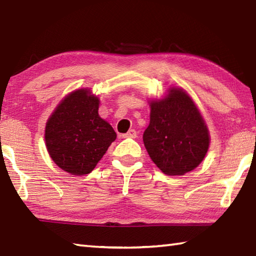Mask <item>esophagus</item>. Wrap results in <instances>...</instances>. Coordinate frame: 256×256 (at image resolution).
Segmentation results:
<instances>
[{
  "label": "esophagus",
  "instance_id": "esophagus-1",
  "mask_svg": "<svg viewBox=\"0 0 256 256\" xmlns=\"http://www.w3.org/2000/svg\"><path fill=\"white\" fill-rule=\"evenodd\" d=\"M136 136H138V133H136V130H130V131L128 132V133H125V134H123V138H136Z\"/></svg>",
  "mask_w": 256,
  "mask_h": 256
}]
</instances>
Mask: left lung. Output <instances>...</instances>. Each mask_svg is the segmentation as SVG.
I'll return each mask as SVG.
<instances>
[{"instance_id":"1","label":"left lung","mask_w":256,"mask_h":256,"mask_svg":"<svg viewBox=\"0 0 256 256\" xmlns=\"http://www.w3.org/2000/svg\"><path fill=\"white\" fill-rule=\"evenodd\" d=\"M150 123L144 133L150 158L166 175L193 170L209 148V132L200 112L182 89L151 102Z\"/></svg>"}]
</instances>
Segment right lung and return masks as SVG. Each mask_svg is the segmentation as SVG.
Returning <instances> with one entry per match:
<instances>
[{
	"mask_svg": "<svg viewBox=\"0 0 256 256\" xmlns=\"http://www.w3.org/2000/svg\"><path fill=\"white\" fill-rule=\"evenodd\" d=\"M98 97L86 89L68 94L47 120L45 141L50 156L72 175L89 174L115 141L116 133L98 115Z\"/></svg>",
	"mask_w": 256,
	"mask_h": 256,
	"instance_id": "add662e5",
	"label": "right lung"
}]
</instances>
